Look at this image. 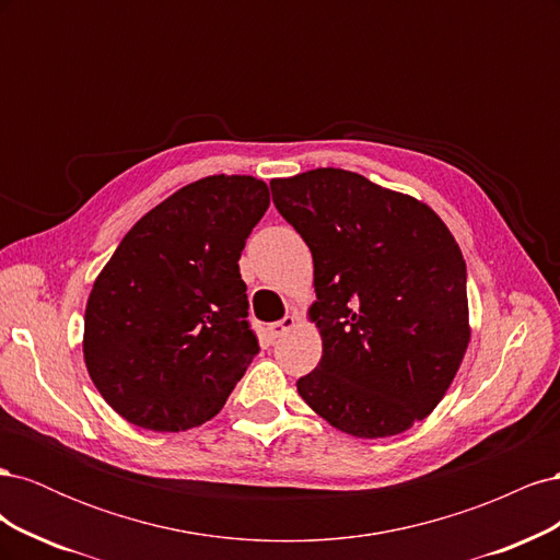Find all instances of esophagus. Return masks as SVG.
<instances>
[{"label":"esophagus","mask_w":560,"mask_h":560,"mask_svg":"<svg viewBox=\"0 0 560 560\" xmlns=\"http://www.w3.org/2000/svg\"><path fill=\"white\" fill-rule=\"evenodd\" d=\"M294 325H296V317L294 315H284L282 319L273 322V325L268 327V331H270V336H273V338H280V336H284L287 331H290Z\"/></svg>","instance_id":"obj_1"}]
</instances>
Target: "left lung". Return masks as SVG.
I'll use <instances>...</instances> for the list:
<instances>
[{"label":"left lung","mask_w":560,"mask_h":560,"mask_svg":"<svg viewBox=\"0 0 560 560\" xmlns=\"http://www.w3.org/2000/svg\"><path fill=\"white\" fill-rule=\"evenodd\" d=\"M270 191L315 264L322 360L299 395L352 436L409 430L442 401L469 343L460 247L428 206L358 173L317 167Z\"/></svg>","instance_id":"left-lung-1"}]
</instances>
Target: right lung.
<instances>
[{"mask_svg": "<svg viewBox=\"0 0 560 560\" xmlns=\"http://www.w3.org/2000/svg\"><path fill=\"white\" fill-rule=\"evenodd\" d=\"M268 202L261 179H198L147 212L97 276L83 358L132 425H202L259 354L238 259Z\"/></svg>", "mask_w": 560, "mask_h": 560, "instance_id": "obj_1", "label": "right lung"}]
</instances>
